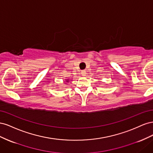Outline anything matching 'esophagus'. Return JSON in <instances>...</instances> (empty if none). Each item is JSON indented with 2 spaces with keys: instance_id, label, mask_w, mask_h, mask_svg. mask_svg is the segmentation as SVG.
I'll use <instances>...</instances> for the list:
<instances>
[{
  "instance_id": "obj_1",
  "label": "esophagus",
  "mask_w": 153,
  "mask_h": 153,
  "mask_svg": "<svg viewBox=\"0 0 153 153\" xmlns=\"http://www.w3.org/2000/svg\"><path fill=\"white\" fill-rule=\"evenodd\" d=\"M81 74H82V75L83 76H86V71H85V70H82V71H81Z\"/></svg>"
}]
</instances>
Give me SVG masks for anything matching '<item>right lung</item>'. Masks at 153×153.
I'll return each mask as SVG.
<instances>
[{
    "instance_id": "1",
    "label": "right lung",
    "mask_w": 153,
    "mask_h": 153,
    "mask_svg": "<svg viewBox=\"0 0 153 153\" xmlns=\"http://www.w3.org/2000/svg\"><path fill=\"white\" fill-rule=\"evenodd\" d=\"M66 82H68V80H67V81Z\"/></svg>"
}]
</instances>
